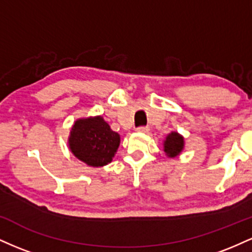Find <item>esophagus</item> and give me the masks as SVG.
Returning a JSON list of instances; mask_svg holds the SVG:
<instances>
[{
    "label": "esophagus",
    "mask_w": 252,
    "mask_h": 252,
    "mask_svg": "<svg viewBox=\"0 0 252 252\" xmlns=\"http://www.w3.org/2000/svg\"><path fill=\"white\" fill-rule=\"evenodd\" d=\"M149 130V128L147 126H138L137 128V131L140 132H147Z\"/></svg>",
    "instance_id": "34e87169"
}]
</instances>
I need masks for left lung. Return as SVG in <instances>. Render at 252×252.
<instances>
[{"mask_svg":"<svg viewBox=\"0 0 252 252\" xmlns=\"http://www.w3.org/2000/svg\"><path fill=\"white\" fill-rule=\"evenodd\" d=\"M184 148V138L178 132H172L167 136L166 141H164V152L170 158L180 154V152Z\"/></svg>","mask_w":252,"mask_h":252,"instance_id":"8db88e82","label":"left lung"}]
</instances>
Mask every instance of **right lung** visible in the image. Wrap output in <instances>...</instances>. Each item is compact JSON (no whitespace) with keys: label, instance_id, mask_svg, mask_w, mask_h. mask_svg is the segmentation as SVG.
<instances>
[{"label":"right lung","instance_id":"obj_1","mask_svg":"<svg viewBox=\"0 0 252 252\" xmlns=\"http://www.w3.org/2000/svg\"><path fill=\"white\" fill-rule=\"evenodd\" d=\"M68 144L80 161L89 166L100 167L111 162L120 146V135L112 131L103 117H90L74 123Z\"/></svg>","mask_w":252,"mask_h":252}]
</instances>
